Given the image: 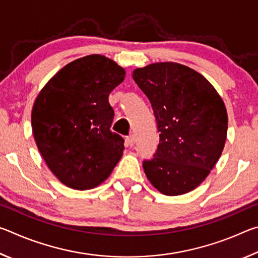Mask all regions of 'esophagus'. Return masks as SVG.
I'll return each instance as SVG.
<instances>
[{"label": "esophagus", "instance_id": "obj_1", "mask_svg": "<svg viewBox=\"0 0 258 258\" xmlns=\"http://www.w3.org/2000/svg\"><path fill=\"white\" fill-rule=\"evenodd\" d=\"M126 142H127V145H128L130 147H133V146L135 145V138H134V135L132 134V135H130V137L126 138Z\"/></svg>", "mask_w": 258, "mask_h": 258}]
</instances>
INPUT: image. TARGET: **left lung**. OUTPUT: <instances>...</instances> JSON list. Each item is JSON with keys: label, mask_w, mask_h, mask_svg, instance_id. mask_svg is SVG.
Masks as SVG:
<instances>
[{"label": "left lung", "mask_w": 258, "mask_h": 258, "mask_svg": "<svg viewBox=\"0 0 258 258\" xmlns=\"http://www.w3.org/2000/svg\"><path fill=\"white\" fill-rule=\"evenodd\" d=\"M133 80L152 106L159 145L143 161L148 180L166 196L196 189L220 159L228 133L223 100L202 74L176 62L137 68Z\"/></svg>", "instance_id": "obj_1"}]
</instances>
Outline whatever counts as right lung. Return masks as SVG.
I'll return each mask as SVG.
<instances>
[{
    "label": "right lung",
    "instance_id": "obj_1",
    "mask_svg": "<svg viewBox=\"0 0 258 258\" xmlns=\"http://www.w3.org/2000/svg\"><path fill=\"white\" fill-rule=\"evenodd\" d=\"M125 71L104 55L72 61L41 90L32 127L43 159L72 189H93L108 178L123 156L124 139L110 131L111 91Z\"/></svg>",
    "mask_w": 258,
    "mask_h": 258
}]
</instances>
